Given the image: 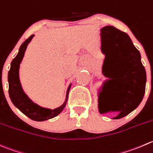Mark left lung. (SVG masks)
<instances>
[{"label": "left lung", "instance_id": "1", "mask_svg": "<svg viewBox=\"0 0 153 153\" xmlns=\"http://www.w3.org/2000/svg\"><path fill=\"white\" fill-rule=\"evenodd\" d=\"M100 34L101 50L105 54L104 65L106 63L103 75L113 78L109 81H113L116 103L109 109L99 107V111L101 114L119 111V114L113 119H120L134 111L141 102L146 88V70L141 63L140 52L128 34L113 26L104 27ZM111 68L115 69L113 75L106 71Z\"/></svg>", "mask_w": 153, "mask_h": 153}]
</instances>
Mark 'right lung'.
Returning <instances> with one entry per match:
<instances>
[{"instance_id":"1","label":"right lung","mask_w":153,"mask_h":153,"mask_svg":"<svg viewBox=\"0 0 153 153\" xmlns=\"http://www.w3.org/2000/svg\"><path fill=\"white\" fill-rule=\"evenodd\" d=\"M33 36L34 35L33 34L22 44L20 48H19V53L12 61L10 69L8 72L9 95H10V98L13 105L18 109L20 110L25 115L28 117L30 119L35 121H45L55 117L63 111L66 105L71 84H69L67 89L66 100H65L64 103L61 106L53 110L42 108V107L36 105V103L33 102L25 94L24 90H22L20 80H19V67H20L21 62L25 55V52L26 51L27 45Z\"/></svg>"}]
</instances>
